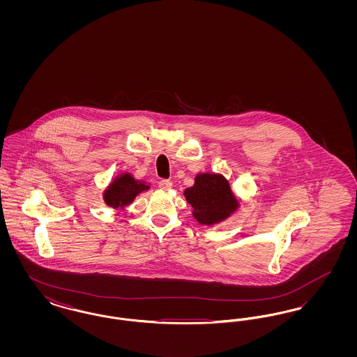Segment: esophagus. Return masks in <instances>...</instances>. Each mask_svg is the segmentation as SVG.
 Returning <instances> with one entry per match:
<instances>
[{
  "mask_svg": "<svg viewBox=\"0 0 357 357\" xmlns=\"http://www.w3.org/2000/svg\"><path fill=\"white\" fill-rule=\"evenodd\" d=\"M159 187H160L162 190H169V188L172 187V182L167 181V179H162V181L159 182Z\"/></svg>",
  "mask_w": 357,
  "mask_h": 357,
  "instance_id": "esophagus-1",
  "label": "esophagus"
}]
</instances>
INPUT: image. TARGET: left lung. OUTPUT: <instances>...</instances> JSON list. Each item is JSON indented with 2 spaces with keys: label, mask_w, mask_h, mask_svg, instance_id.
<instances>
[{
  "label": "left lung",
  "mask_w": 357,
  "mask_h": 357,
  "mask_svg": "<svg viewBox=\"0 0 357 357\" xmlns=\"http://www.w3.org/2000/svg\"><path fill=\"white\" fill-rule=\"evenodd\" d=\"M192 207V217L201 225H215L229 218L238 208L237 198L221 174H198L194 186L185 190Z\"/></svg>",
  "instance_id": "left-lung-1"
}]
</instances>
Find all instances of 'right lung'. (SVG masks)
I'll use <instances>...</instances> for the list:
<instances>
[{"label": "right lung", "mask_w": 357, "mask_h": 357, "mask_svg": "<svg viewBox=\"0 0 357 357\" xmlns=\"http://www.w3.org/2000/svg\"><path fill=\"white\" fill-rule=\"evenodd\" d=\"M149 188L150 186L146 185L144 182L136 181L131 174L124 172L112 181V183L104 191L102 198L104 202L109 207L123 208L124 206L132 204L137 194Z\"/></svg>", "instance_id": "add662e5"}]
</instances>
